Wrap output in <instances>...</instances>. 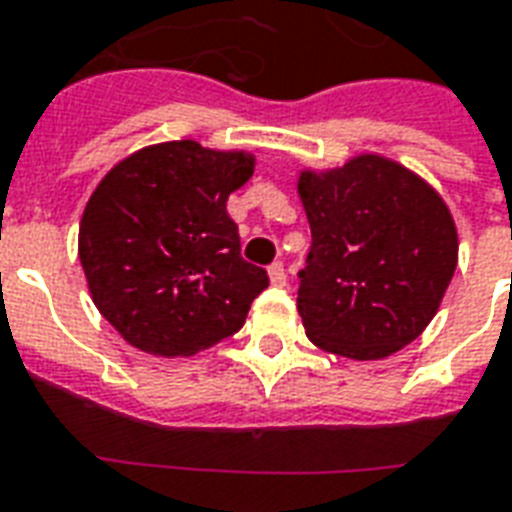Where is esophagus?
<instances>
[{"label":"esophagus","mask_w":512,"mask_h":512,"mask_svg":"<svg viewBox=\"0 0 512 512\" xmlns=\"http://www.w3.org/2000/svg\"><path fill=\"white\" fill-rule=\"evenodd\" d=\"M268 279H271V285H276V287H285V285H287L285 266H282V263H274V266L268 268Z\"/></svg>","instance_id":"1"}]
</instances>
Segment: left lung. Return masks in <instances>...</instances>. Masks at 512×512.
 Masks as SVG:
<instances>
[{
    "label": "left lung",
    "mask_w": 512,
    "mask_h": 512,
    "mask_svg": "<svg viewBox=\"0 0 512 512\" xmlns=\"http://www.w3.org/2000/svg\"><path fill=\"white\" fill-rule=\"evenodd\" d=\"M312 227L298 314L320 350L380 361L437 314L458 263L450 208L399 162L361 154L342 168L301 170Z\"/></svg>",
    "instance_id": "left-lung-1"
}]
</instances>
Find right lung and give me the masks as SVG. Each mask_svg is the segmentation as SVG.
Here are the masks:
<instances>
[{"label": "right lung", "mask_w": 512, "mask_h": 512, "mask_svg": "<svg viewBox=\"0 0 512 512\" xmlns=\"http://www.w3.org/2000/svg\"><path fill=\"white\" fill-rule=\"evenodd\" d=\"M252 173V154L198 140L146 146L105 173L83 208L78 257L124 342L179 358L244 325L268 274L241 257L227 198Z\"/></svg>", "instance_id": "1"}]
</instances>
